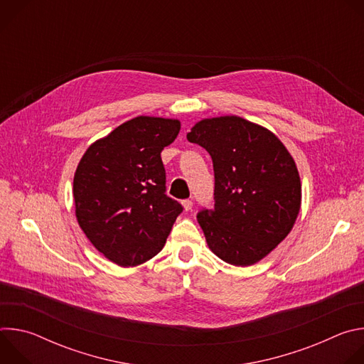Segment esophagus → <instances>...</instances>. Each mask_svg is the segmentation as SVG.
I'll use <instances>...</instances> for the list:
<instances>
[{
    "instance_id": "1",
    "label": "esophagus",
    "mask_w": 364,
    "mask_h": 364,
    "mask_svg": "<svg viewBox=\"0 0 364 364\" xmlns=\"http://www.w3.org/2000/svg\"><path fill=\"white\" fill-rule=\"evenodd\" d=\"M181 204H183V207H184V210H186V212L191 210V207H193V201H191L190 198H186V200H183V201H181Z\"/></svg>"
}]
</instances>
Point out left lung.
<instances>
[{"instance_id":"left-lung-1","label":"left lung","mask_w":364,"mask_h":364,"mask_svg":"<svg viewBox=\"0 0 364 364\" xmlns=\"http://www.w3.org/2000/svg\"><path fill=\"white\" fill-rule=\"evenodd\" d=\"M187 139L213 161L215 209L197 215L207 245L230 265L261 261L288 236L301 207L291 154L271 131L239 117L203 119Z\"/></svg>"}]
</instances>
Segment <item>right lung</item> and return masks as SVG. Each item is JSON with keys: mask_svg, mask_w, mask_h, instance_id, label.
Here are the masks:
<instances>
[{"mask_svg": "<svg viewBox=\"0 0 364 364\" xmlns=\"http://www.w3.org/2000/svg\"><path fill=\"white\" fill-rule=\"evenodd\" d=\"M180 121L136 117L92 144L76 168V218L90 243L119 267H136L166 245L183 205L166 194L161 151Z\"/></svg>", "mask_w": 364, "mask_h": 364, "instance_id": "right-lung-1", "label": "right lung"}]
</instances>
